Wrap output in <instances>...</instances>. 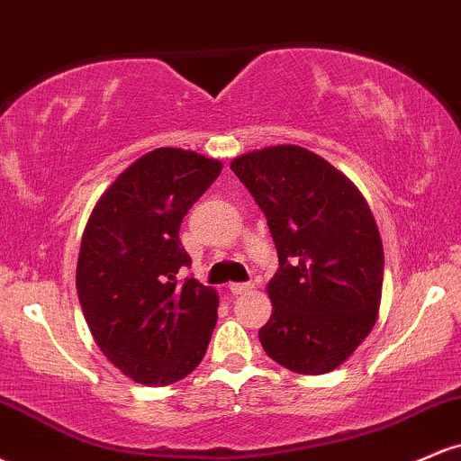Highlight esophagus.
I'll list each match as a JSON object with an SVG mask.
<instances>
[{"mask_svg": "<svg viewBox=\"0 0 461 461\" xmlns=\"http://www.w3.org/2000/svg\"><path fill=\"white\" fill-rule=\"evenodd\" d=\"M253 288V282H240V284H230L231 294H245Z\"/></svg>", "mask_w": 461, "mask_h": 461, "instance_id": "34e87169", "label": "esophagus"}]
</instances>
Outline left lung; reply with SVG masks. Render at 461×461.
<instances>
[{
    "instance_id": "8db88e82",
    "label": "left lung",
    "mask_w": 461,
    "mask_h": 461,
    "mask_svg": "<svg viewBox=\"0 0 461 461\" xmlns=\"http://www.w3.org/2000/svg\"><path fill=\"white\" fill-rule=\"evenodd\" d=\"M267 216L279 268L268 282L267 356L301 375L340 366L373 330L382 303L384 247L359 190L321 156L267 147L231 162Z\"/></svg>"
}]
</instances>
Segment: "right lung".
I'll use <instances>...</instances> for the list:
<instances>
[{
  "instance_id": "1",
  "label": "right lung",
  "mask_w": 461,
  "mask_h": 461,
  "mask_svg": "<svg viewBox=\"0 0 461 461\" xmlns=\"http://www.w3.org/2000/svg\"><path fill=\"white\" fill-rule=\"evenodd\" d=\"M223 164L194 151H149L102 194L82 236L77 297L104 356L134 382L168 385L199 366L219 297L182 277L179 225Z\"/></svg>"
}]
</instances>
